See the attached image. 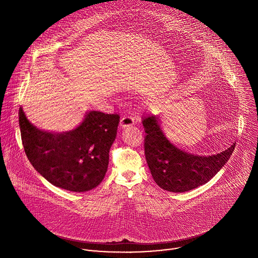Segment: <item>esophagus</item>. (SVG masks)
Instances as JSON below:
<instances>
[{
    "mask_svg": "<svg viewBox=\"0 0 258 258\" xmlns=\"http://www.w3.org/2000/svg\"><path fill=\"white\" fill-rule=\"evenodd\" d=\"M135 124V118L133 116L130 115H124L122 116V118L120 119V127L125 128V127H130L132 125Z\"/></svg>",
    "mask_w": 258,
    "mask_h": 258,
    "instance_id": "34e87169",
    "label": "esophagus"
}]
</instances>
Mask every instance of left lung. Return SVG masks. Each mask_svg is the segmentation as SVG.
<instances>
[{"label": "left lung", "mask_w": 258, "mask_h": 258, "mask_svg": "<svg viewBox=\"0 0 258 258\" xmlns=\"http://www.w3.org/2000/svg\"><path fill=\"white\" fill-rule=\"evenodd\" d=\"M142 123L146 133L144 148L147 163L155 182L169 192H187L204 185L223 168L235 149L234 144L216 155H194L167 140L156 115L144 116Z\"/></svg>", "instance_id": "left-lung-1"}]
</instances>
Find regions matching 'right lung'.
<instances>
[{"label": "right lung", "mask_w": 258, "mask_h": 258, "mask_svg": "<svg viewBox=\"0 0 258 258\" xmlns=\"http://www.w3.org/2000/svg\"><path fill=\"white\" fill-rule=\"evenodd\" d=\"M118 123V114L89 111L76 130L52 133L34 126L19 108L22 145L34 169L52 185L77 193L103 180Z\"/></svg>", "instance_id": "obj_1"}]
</instances>
